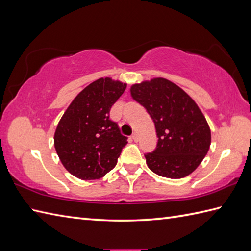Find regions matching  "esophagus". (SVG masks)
Returning a JSON list of instances; mask_svg holds the SVG:
<instances>
[{"label": "esophagus", "instance_id": "esophagus-1", "mask_svg": "<svg viewBox=\"0 0 251 251\" xmlns=\"http://www.w3.org/2000/svg\"><path fill=\"white\" fill-rule=\"evenodd\" d=\"M131 138H132V140H134L135 142H137L138 140H139V137H138L137 132H134V134H132V136H131Z\"/></svg>", "mask_w": 251, "mask_h": 251}]
</instances>
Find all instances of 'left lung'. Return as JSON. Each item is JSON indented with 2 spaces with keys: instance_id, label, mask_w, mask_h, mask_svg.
<instances>
[{
  "instance_id": "8db88e82",
  "label": "left lung",
  "mask_w": 251,
  "mask_h": 251,
  "mask_svg": "<svg viewBox=\"0 0 251 251\" xmlns=\"http://www.w3.org/2000/svg\"><path fill=\"white\" fill-rule=\"evenodd\" d=\"M130 95L145 106L155 125L157 146L145 155L148 167L170 179L193 173L211 142L209 125L195 101L164 77L131 85Z\"/></svg>"
}]
</instances>
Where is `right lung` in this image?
<instances>
[{
  "instance_id": "right-lung-1",
  "label": "right lung",
  "mask_w": 251,
  "mask_h": 251,
  "mask_svg": "<svg viewBox=\"0 0 251 251\" xmlns=\"http://www.w3.org/2000/svg\"><path fill=\"white\" fill-rule=\"evenodd\" d=\"M126 86L111 77L96 79L73 99L58 123L56 152L74 177L100 179L115 167L127 137L109 113Z\"/></svg>"
}]
</instances>
